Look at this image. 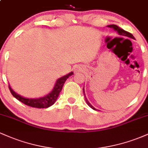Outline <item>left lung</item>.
Masks as SVG:
<instances>
[{"instance_id": "obj_1", "label": "left lung", "mask_w": 148, "mask_h": 148, "mask_svg": "<svg viewBox=\"0 0 148 148\" xmlns=\"http://www.w3.org/2000/svg\"><path fill=\"white\" fill-rule=\"evenodd\" d=\"M108 27H109V28H113V29H114V30H115V31L118 32V33L120 35H122V36H126V37H130V38H132V39H135L134 38V37L133 36V35H132V33H129V32L127 31H125V30H124L123 29H122V28H120V27H118V25H114V24H112V25H107ZM85 90H84V88H83V91H84V95L85 96V99H86V103H87V104L89 106L90 108H92V109L94 110H96L95 108H94L92 105L90 104V103L88 101V100L87 99V98H86V94H85Z\"/></svg>"}]
</instances>
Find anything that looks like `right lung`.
I'll use <instances>...</instances> for the list:
<instances>
[{
    "mask_svg": "<svg viewBox=\"0 0 148 148\" xmlns=\"http://www.w3.org/2000/svg\"><path fill=\"white\" fill-rule=\"evenodd\" d=\"M73 74H74V73L72 72L69 73L67 75L62 76V77L58 79L53 89L52 90V91L50 93H49L48 95H47L46 96L43 97L33 98H33H25L15 92L12 89L11 87H10V85L9 89L10 92H11L12 95L16 99H17L18 101H21L22 103L27 105V106L38 108H48V107L52 106V105L56 102L58 97L59 94H60L61 90H62V87H63V85L64 84V82H65V81L68 79L69 76H72Z\"/></svg>",
    "mask_w": 148,
    "mask_h": 148,
    "instance_id": "1",
    "label": "right lung"
}]
</instances>
